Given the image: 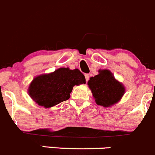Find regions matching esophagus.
<instances>
[{
  "mask_svg": "<svg viewBox=\"0 0 155 155\" xmlns=\"http://www.w3.org/2000/svg\"><path fill=\"white\" fill-rule=\"evenodd\" d=\"M85 78H86V81H88L89 79V74H85Z\"/></svg>",
  "mask_w": 155,
  "mask_h": 155,
  "instance_id": "34e87169",
  "label": "esophagus"
}]
</instances>
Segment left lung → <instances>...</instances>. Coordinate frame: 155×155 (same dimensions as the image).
<instances>
[{"label":"left lung","mask_w":155,"mask_h":155,"mask_svg":"<svg viewBox=\"0 0 155 155\" xmlns=\"http://www.w3.org/2000/svg\"><path fill=\"white\" fill-rule=\"evenodd\" d=\"M87 84L95 103L104 107L117 104L125 92V86L108 69L98 70V74L89 78Z\"/></svg>","instance_id":"1"}]
</instances>
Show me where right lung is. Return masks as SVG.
<instances>
[{"mask_svg":"<svg viewBox=\"0 0 155 155\" xmlns=\"http://www.w3.org/2000/svg\"><path fill=\"white\" fill-rule=\"evenodd\" d=\"M84 84H86L85 77L79 69L59 68L53 72L35 77L28 92L38 105L50 108L68 100L73 87Z\"/></svg>","mask_w":155,"mask_h":155,"instance_id":"obj_1","label":"right lung"}]
</instances>
